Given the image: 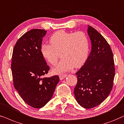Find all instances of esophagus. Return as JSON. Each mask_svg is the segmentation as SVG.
I'll return each mask as SVG.
<instances>
[{"label": "esophagus", "mask_w": 124, "mask_h": 124, "mask_svg": "<svg viewBox=\"0 0 124 124\" xmlns=\"http://www.w3.org/2000/svg\"><path fill=\"white\" fill-rule=\"evenodd\" d=\"M67 76V74H62L59 76V78H60L61 80H62V79H64Z\"/></svg>", "instance_id": "1"}]
</instances>
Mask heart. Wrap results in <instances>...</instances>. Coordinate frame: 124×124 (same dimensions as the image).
<instances>
[{
  "label": "heart",
  "mask_w": 124,
  "mask_h": 124,
  "mask_svg": "<svg viewBox=\"0 0 124 124\" xmlns=\"http://www.w3.org/2000/svg\"><path fill=\"white\" fill-rule=\"evenodd\" d=\"M49 42L50 45L43 44L40 47L43 58L53 66L57 64L60 53L62 58L53 69L54 73L61 74L74 67H80L86 61L90 45L86 34L82 31H58L51 36Z\"/></svg>",
  "instance_id": "obj_1"
}]
</instances>
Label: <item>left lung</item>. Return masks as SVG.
<instances>
[{"label":"left lung","mask_w":124,"mask_h":124,"mask_svg":"<svg viewBox=\"0 0 124 124\" xmlns=\"http://www.w3.org/2000/svg\"><path fill=\"white\" fill-rule=\"evenodd\" d=\"M92 50L82 67L76 73L77 83L74 93L81 106L91 109L101 104L112 90L115 67L113 55L104 37L89 26Z\"/></svg>","instance_id":"obj_1"}]
</instances>
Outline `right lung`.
Wrapping results in <instances>:
<instances>
[{"instance_id": "obj_1", "label": "right lung", "mask_w": 124, "mask_h": 124, "mask_svg": "<svg viewBox=\"0 0 124 124\" xmlns=\"http://www.w3.org/2000/svg\"><path fill=\"white\" fill-rule=\"evenodd\" d=\"M46 30L32 29L17 40L12 55L14 87L26 104L41 108L51 100L59 81L58 76L44 77L50 67L40 52Z\"/></svg>"}]
</instances>
